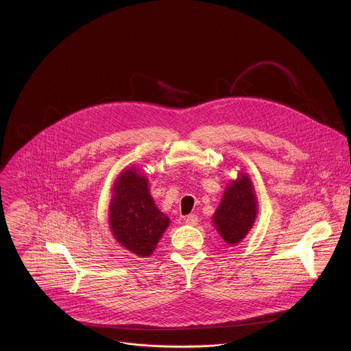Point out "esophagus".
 Masks as SVG:
<instances>
[{
  "mask_svg": "<svg viewBox=\"0 0 351 351\" xmlns=\"http://www.w3.org/2000/svg\"><path fill=\"white\" fill-rule=\"evenodd\" d=\"M197 221H199V218H197V215H195V214H190V215H187L186 218H184V222L187 223V225H196L197 223Z\"/></svg>",
  "mask_w": 351,
  "mask_h": 351,
  "instance_id": "esophagus-1",
  "label": "esophagus"
}]
</instances>
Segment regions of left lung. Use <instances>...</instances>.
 I'll return each mask as SVG.
<instances>
[{
	"label": "left lung",
	"mask_w": 351,
	"mask_h": 351,
	"mask_svg": "<svg viewBox=\"0 0 351 351\" xmlns=\"http://www.w3.org/2000/svg\"><path fill=\"white\" fill-rule=\"evenodd\" d=\"M257 214L256 196L247 176L241 175L226 189L221 206L215 211L214 223L222 238L238 243L249 233Z\"/></svg>",
	"instance_id": "8db88e82"
}]
</instances>
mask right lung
<instances>
[{
    "instance_id": "obj_1",
    "label": "right lung",
    "mask_w": 351,
    "mask_h": 351,
    "mask_svg": "<svg viewBox=\"0 0 351 351\" xmlns=\"http://www.w3.org/2000/svg\"><path fill=\"white\" fill-rule=\"evenodd\" d=\"M109 211L114 238L141 257L152 254L169 223L149 195L147 178L134 168L119 175Z\"/></svg>"
}]
</instances>
